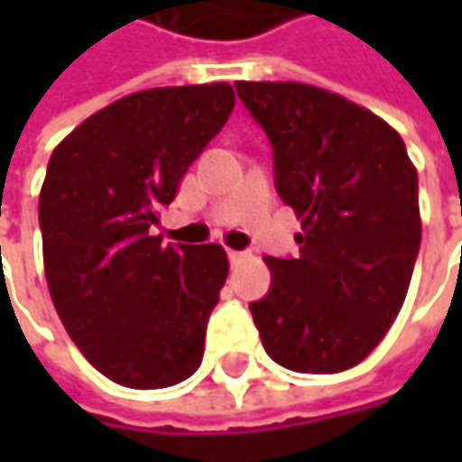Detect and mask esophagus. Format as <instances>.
<instances>
[{
    "label": "esophagus",
    "instance_id": "1",
    "mask_svg": "<svg viewBox=\"0 0 462 462\" xmlns=\"http://www.w3.org/2000/svg\"><path fill=\"white\" fill-rule=\"evenodd\" d=\"M244 257H246L244 252H234V249L228 252V259H231V262H241V259H244Z\"/></svg>",
    "mask_w": 462,
    "mask_h": 462
}]
</instances>
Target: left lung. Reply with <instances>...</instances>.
<instances>
[{
  "instance_id": "obj_1",
  "label": "left lung",
  "mask_w": 462,
  "mask_h": 462,
  "mask_svg": "<svg viewBox=\"0 0 462 462\" xmlns=\"http://www.w3.org/2000/svg\"><path fill=\"white\" fill-rule=\"evenodd\" d=\"M275 149V185L300 221L298 259L264 257L252 303L262 345L295 373H342L396 321L421 244L417 167L375 113L300 81H236Z\"/></svg>"
}]
</instances>
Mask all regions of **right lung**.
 Listing matches in <instances>:
<instances>
[{
	"label": "right lung",
	"instance_id": "obj_1",
	"mask_svg": "<svg viewBox=\"0 0 462 462\" xmlns=\"http://www.w3.org/2000/svg\"><path fill=\"white\" fill-rule=\"evenodd\" d=\"M234 102L226 81L134 92L51 153L38 200L51 300L117 385L167 388L203 363L228 257L221 244H162L152 226Z\"/></svg>",
	"mask_w": 462,
	"mask_h": 462
}]
</instances>
